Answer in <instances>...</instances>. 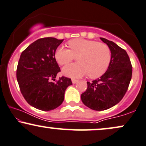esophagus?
Wrapping results in <instances>:
<instances>
[{"instance_id":"34e87169","label":"esophagus","mask_w":146,"mask_h":146,"mask_svg":"<svg viewBox=\"0 0 146 146\" xmlns=\"http://www.w3.org/2000/svg\"><path fill=\"white\" fill-rule=\"evenodd\" d=\"M72 83L73 84H76L77 82H78V80H76V79H72Z\"/></svg>"}]
</instances>
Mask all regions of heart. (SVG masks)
Listing matches in <instances>:
<instances>
[{
    "label": "heart",
    "instance_id": "obj_1",
    "mask_svg": "<svg viewBox=\"0 0 146 146\" xmlns=\"http://www.w3.org/2000/svg\"><path fill=\"white\" fill-rule=\"evenodd\" d=\"M70 50L63 47L56 49L54 57L60 65H65L78 56V63L68 64L63 74L71 78H80L88 74L97 78L106 72L111 62V50L106 44L92 40L76 38L68 41Z\"/></svg>",
    "mask_w": 146,
    "mask_h": 146
}]
</instances>
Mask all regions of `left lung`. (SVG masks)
<instances>
[{
    "instance_id": "obj_1",
    "label": "left lung",
    "mask_w": 146,
    "mask_h": 146,
    "mask_svg": "<svg viewBox=\"0 0 146 146\" xmlns=\"http://www.w3.org/2000/svg\"><path fill=\"white\" fill-rule=\"evenodd\" d=\"M101 39L111 50V62L101 78L87 82V90L81 95L84 104L96 111L111 108L122 99L129 88L133 71L126 51L113 41L105 38Z\"/></svg>"
}]
</instances>
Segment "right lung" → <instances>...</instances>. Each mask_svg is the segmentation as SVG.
<instances>
[{
  "mask_svg": "<svg viewBox=\"0 0 146 146\" xmlns=\"http://www.w3.org/2000/svg\"><path fill=\"white\" fill-rule=\"evenodd\" d=\"M63 40L39 38L23 51L19 60L16 76L21 92L29 105L42 111L59 107L72 84L71 79L63 76L52 82L60 71L54 53Z\"/></svg>",
  "mask_w": 146,
  "mask_h": 146,
  "instance_id": "obj_1",
  "label": "right lung"
}]
</instances>
